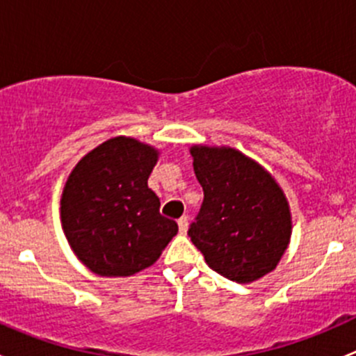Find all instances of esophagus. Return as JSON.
I'll return each mask as SVG.
<instances>
[{
	"mask_svg": "<svg viewBox=\"0 0 356 356\" xmlns=\"http://www.w3.org/2000/svg\"><path fill=\"white\" fill-rule=\"evenodd\" d=\"M177 225H179V232H181V234H186V231H188V217H181L177 220Z\"/></svg>",
	"mask_w": 356,
	"mask_h": 356,
	"instance_id": "obj_1",
	"label": "esophagus"
}]
</instances>
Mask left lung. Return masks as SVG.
<instances>
[{
  "label": "left lung",
  "mask_w": 356,
  "mask_h": 356,
  "mask_svg": "<svg viewBox=\"0 0 356 356\" xmlns=\"http://www.w3.org/2000/svg\"><path fill=\"white\" fill-rule=\"evenodd\" d=\"M203 203L188 236L208 267L234 282H251L277 267L288 248L291 213L265 168L232 148L193 146Z\"/></svg>",
  "instance_id": "8db88e82"
}]
</instances>
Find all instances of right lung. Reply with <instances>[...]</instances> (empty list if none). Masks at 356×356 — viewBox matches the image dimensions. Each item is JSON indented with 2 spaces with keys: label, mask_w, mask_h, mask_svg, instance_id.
I'll use <instances>...</instances> for the list:
<instances>
[{
  "label": "right lung",
  "mask_w": 356,
  "mask_h": 356,
  "mask_svg": "<svg viewBox=\"0 0 356 356\" xmlns=\"http://www.w3.org/2000/svg\"><path fill=\"white\" fill-rule=\"evenodd\" d=\"M156 160L152 146L120 136L88 153L68 175L63 231L95 274H136L155 264L177 234V224L160 215V200L148 188Z\"/></svg>",
  "instance_id": "right-lung-1"
}]
</instances>
